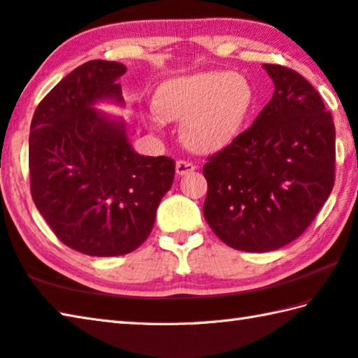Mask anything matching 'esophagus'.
<instances>
[{
    "instance_id": "obj_1",
    "label": "esophagus",
    "mask_w": 358,
    "mask_h": 358,
    "mask_svg": "<svg viewBox=\"0 0 358 358\" xmlns=\"http://www.w3.org/2000/svg\"><path fill=\"white\" fill-rule=\"evenodd\" d=\"M175 169H177V173L178 175H186V173L194 172V169H196V166H194L192 162H189V161L180 159V161H177V166H175Z\"/></svg>"
}]
</instances>
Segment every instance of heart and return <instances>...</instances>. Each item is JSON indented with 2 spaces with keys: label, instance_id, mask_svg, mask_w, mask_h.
I'll return each mask as SVG.
<instances>
[{
  "label": "heart",
  "instance_id": "1",
  "mask_svg": "<svg viewBox=\"0 0 358 358\" xmlns=\"http://www.w3.org/2000/svg\"><path fill=\"white\" fill-rule=\"evenodd\" d=\"M252 101V87L243 76L197 72L171 78L157 88L153 121L183 120L185 142L201 153H213L237 138Z\"/></svg>",
  "mask_w": 358,
  "mask_h": 358
}]
</instances>
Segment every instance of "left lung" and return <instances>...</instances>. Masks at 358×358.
Returning <instances> with one entry per match:
<instances>
[{"label":"left lung","instance_id":"left-lung-1","mask_svg":"<svg viewBox=\"0 0 358 358\" xmlns=\"http://www.w3.org/2000/svg\"><path fill=\"white\" fill-rule=\"evenodd\" d=\"M273 98L203 166V216L235 250L266 252L299 238L335 183V124L320 94L294 69L264 64Z\"/></svg>","mask_w":358,"mask_h":358}]
</instances>
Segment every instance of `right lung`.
<instances>
[{
    "label": "right lung",
    "mask_w": 358,
    "mask_h": 358,
    "mask_svg": "<svg viewBox=\"0 0 358 358\" xmlns=\"http://www.w3.org/2000/svg\"><path fill=\"white\" fill-rule=\"evenodd\" d=\"M126 66L93 59L39 102L29 129V185L36 208L66 246L113 257L137 250L171 189L175 162L132 150L121 118L99 101L123 104Z\"/></svg>",
    "instance_id": "add662e5"
}]
</instances>
